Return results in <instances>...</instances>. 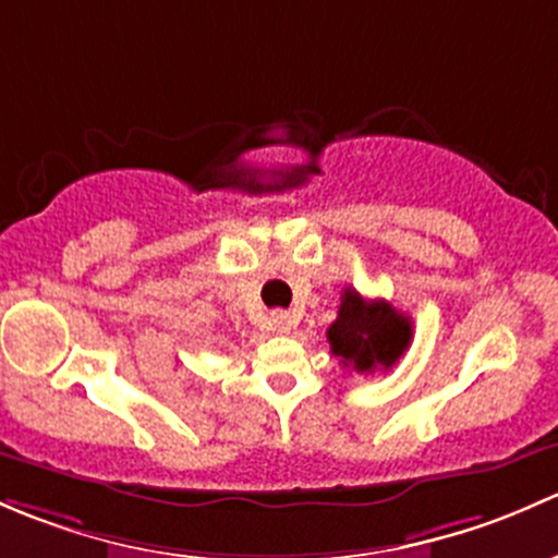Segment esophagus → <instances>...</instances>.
Segmentation results:
<instances>
[{
    "label": "esophagus",
    "instance_id": "1",
    "mask_svg": "<svg viewBox=\"0 0 558 558\" xmlns=\"http://www.w3.org/2000/svg\"><path fill=\"white\" fill-rule=\"evenodd\" d=\"M268 322H271L274 330H279V332H287L292 327L290 312H271V317H268Z\"/></svg>",
    "mask_w": 558,
    "mask_h": 558
}]
</instances>
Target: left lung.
Returning a JSON list of instances; mask_svg holds the SVG:
<instances>
[{
  "instance_id": "left-lung-1",
  "label": "left lung",
  "mask_w": 558,
  "mask_h": 558,
  "mask_svg": "<svg viewBox=\"0 0 558 558\" xmlns=\"http://www.w3.org/2000/svg\"><path fill=\"white\" fill-rule=\"evenodd\" d=\"M413 325L387 301H365L357 290H343L338 319L327 327L330 352L343 367L373 373L392 367L411 347Z\"/></svg>"
}]
</instances>
